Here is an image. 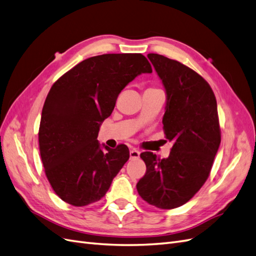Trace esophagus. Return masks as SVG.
I'll use <instances>...</instances> for the list:
<instances>
[{
    "instance_id": "obj_1",
    "label": "esophagus",
    "mask_w": 256,
    "mask_h": 256,
    "mask_svg": "<svg viewBox=\"0 0 256 256\" xmlns=\"http://www.w3.org/2000/svg\"><path fill=\"white\" fill-rule=\"evenodd\" d=\"M138 157H140V152L136 150V148L130 150V158L131 159H138Z\"/></svg>"
}]
</instances>
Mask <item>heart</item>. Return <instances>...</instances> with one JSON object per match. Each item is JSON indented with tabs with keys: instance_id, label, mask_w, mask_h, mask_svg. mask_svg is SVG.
<instances>
[{
	"instance_id": "heart-1",
	"label": "heart",
	"mask_w": 256,
	"mask_h": 256,
	"mask_svg": "<svg viewBox=\"0 0 256 256\" xmlns=\"http://www.w3.org/2000/svg\"><path fill=\"white\" fill-rule=\"evenodd\" d=\"M148 90H152V88H148Z\"/></svg>"
}]
</instances>
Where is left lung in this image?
I'll use <instances>...</instances> for the list:
<instances>
[{"label": "left lung", "mask_w": 256, "mask_h": 256, "mask_svg": "<svg viewBox=\"0 0 256 256\" xmlns=\"http://www.w3.org/2000/svg\"><path fill=\"white\" fill-rule=\"evenodd\" d=\"M147 58L164 85L162 124L174 144L166 159L152 152L140 154L146 173L136 190L148 204L173 209L194 196L210 174L221 142L216 100L210 85L188 66L156 53Z\"/></svg>", "instance_id": "obj_1"}]
</instances>
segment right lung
I'll return each mask as SVG.
<instances>
[{
    "label": "right lung",
    "instance_id": "obj_1",
    "mask_svg": "<svg viewBox=\"0 0 256 256\" xmlns=\"http://www.w3.org/2000/svg\"><path fill=\"white\" fill-rule=\"evenodd\" d=\"M152 72L141 53L102 54L82 60L50 88L42 112L38 142L44 173L64 202L81 207L97 202L129 159L126 145L115 150L97 140L126 85Z\"/></svg>",
    "mask_w": 256,
    "mask_h": 256
}]
</instances>
